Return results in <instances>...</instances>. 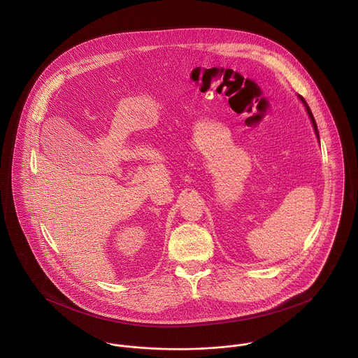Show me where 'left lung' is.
<instances>
[{
  "label": "left lung",
  "instance_id": "left-lung-1",
  "mask_svg": "<svg viewBox=\"0 0 358 358\" xmlns=\"http://www.w3.org/2000/svg\"><path fill=\"white\" fill-rule=\"evenodd\" d=\"M299 99L302 100V103L305 104V108L308 110V114H309V117H310V120H312V123H313V127H315V130H316V134H317L318 137V130H317V124H316V120H315V117H313V114H312V111H310V108H309V106H308V103L305 101V99L302 97V96H299Z\"/></svg>",
  "mask_w": 358,
  "mask_h": 358
}]
</instances>
